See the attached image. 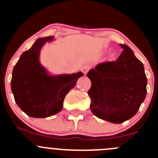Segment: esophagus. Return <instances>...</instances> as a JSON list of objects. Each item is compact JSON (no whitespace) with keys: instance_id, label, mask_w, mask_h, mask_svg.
Here are the masks:
<instances>
[{"instance_id":"34e87169","label":"esophagus","mask_w":158,"mask_h":158,"mask_svg":"<svg viewBox=\"0 0 158 158\" xmlns=\"http://www.w3.org/2000/svg\"><path fill=\"white\" fill-rule=\"evenodd\" d=\"M91 69L90 65H85L82 68V72L84 74H86L88 73V71Z\"/></svg>"}]
</instances>
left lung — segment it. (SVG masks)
Wrapping results in <instances>:
<instances>
[{
  "mask_svg": "<svg viewBox=\"0 0 158 158\" xmlns=\"http://www.w3.org/2000/svg\"><path fill=\"white\" fill-rule=\"evenodd\" d=\"M118 59L91 69L89 95L94 115L113 123H122L135 115L146 97L147 78L144 65L126 44Z\"/></svg>",
  "mask_w": 158,
  "mask_h": 158,
  "instance_id": "1",
  "label": "left lung"
}]
</instances>
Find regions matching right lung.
<instances>
[{"label":"right lung","mask_w":158,"mask_h":158,"mask_svg":"<svg viewBox=\"0 0 158 158\" xmlns=\"http://www.w3.org/2000/svg\"><path fill=\"white\" fill-rule=\"evenodd\" d=\"M54 40V36L38 39L13 67L11 90L18 107L29 117L45 118L59 113L66 94L83 76L82 72L51 75L41 65V48Z\"/></svg>","instance_id":"right-lung-1"}]
</instances>
